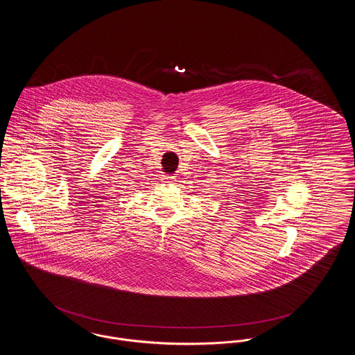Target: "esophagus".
Returning a JSON list of instances; mask_svg holds the SVG:
<instances>
[{
	"label": "esophagus",
	"mask_w": 355,
	"mask_h": 355,
	"mask_svg": "<svg viewBox=\"0 0 355 355\" xmlns=\"http://www.w3.org/2000/svg\"><path fill=\"white\" fill-rule=\"evenodd\" d=\"M175 181V177L174 175H164L162 177V182H164V184H173Z\"/></svg>",
	"instance_id": "1"
}]
</instances>
